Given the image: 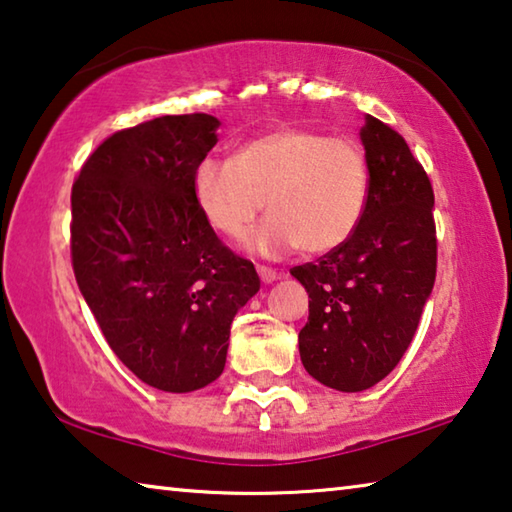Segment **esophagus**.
Instances as JSON below:
<instances>
[{"mask_svg":"<svg viewBox=\"0 0 512 512\" xmlns=\"http://www.w3.org/2000/svg\"><path fill=\"white\" fill-rule=\"evenodd\" d=\"M257 273H259V277H262L264 284H271L277 280V277H280V273H277L275 268L264 266V264H257Z\"/></svg>","mask_w":512,"mask_h":512,"instance_id":"34e87169","label":"esophagus"}]
</instances>
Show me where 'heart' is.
Instances as JSON below:
<instances>
[{
  "label": "heart",
  "mask_w": 512,
  "mask_h": 512,
  "mask_svg": "<svg viewBox=\"0 0 512 512\" xmlns=\"http://www.w3.org/2000/svg\"><path fill=\"white\" fill-rule=\"evenodd\" d=\"M192 194L205 223L225 239L244 237L264 205L271 219L250 241L253 248L266 255L293 248L323 255L359 230L370 169L350 137L287 126L244 142L232 160L198 162Z\"/></svg>",
  "instance_id": "heart-1"
}]
</instances>
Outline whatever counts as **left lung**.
Instances as JSON below:
<instances>
[{"label": "left lung", "mask_w": 512, "mask_h": 512, "mask_svg": "<svg viewBox=\"0 0 512 512\" xmlns=\"http://www.w3.org/2000/svg\"><path fill=\"white\" fill-rule=\"evenodd\" d=\"M368 210L348 244L293 266L309 293L302 366L320 384L357 393L384 379L413 341L438 262L433 187L404 137L375 117L361 128Z\"/></svg>", "instance_id": "8db88e82"}]
</instances>
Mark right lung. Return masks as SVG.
Returning <instances> with one entry per match:
<instances>
[{"label":"right lung","instance_id":"1","mask_svg":"<svg viewBox=\"0 0 512 512\" xmlns=\"http://www.w3.org/2000/svg\"><path fill=\"white\" fill-rule=\"evenodd\" d=\"M219 119L164 115L112 133L72 185L69 248L79 289L119 361L158 391L221 375L230 325L259 291L198 212L192 173Z\"/></svg>","mask_w":512,"mask_h":512}]
</instances>
